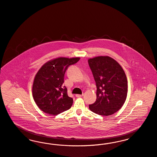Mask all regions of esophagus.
<instances>
[{"mask_svg": "<svg viewBox=\"0 0 157 157\" xmlns=\"http://www.w3.org/2000/svg\"><path fill=\"white\" fill-rule=\"evenodd\" d=\"M83 94H75V96L77 97V98H80V97H82V96H83Z\"/></svg>", "mask_w": 157, "mask_h": 157, "instance_id": "esophagus-1", "label": "esophagus"}]
</instances>
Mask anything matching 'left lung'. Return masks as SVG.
<instances>
[{
    "mask_svg": "<svg viewBox=\"0 0 157 157\" xmlns=\"http://www.w3.org/2000/svg\"><path fill=\"white\" fill-rule=\"evenodd\" d=\"M88 62L97 87V99L89 109L100 115L114 114L122 107L127 97L128 80L124 69L106 56L89 58Z\"/></svg>",
    "mask_w": 157,
    "mask_h": 157,
    "instance_id": "1",
    "label": "left lung"
}]
</instances>
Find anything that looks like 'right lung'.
<instances>
[{
    "instance_id": "add662e5",
    "label": "right lung",
    "mask_w": 157,
    "mask_h": 157,
    "mask_svg": "<svg viewBox=\"0 0 157 157\" xmlns=\"http://www.w3.org/2000/svg\"><path fill=\"white\" fill-rule=\"evenodd\" d=\"M80 57H58L45 63L35 75L33 84V100L44 113L57 115L71 107L73 99L63 86L68 67L77 63Z\"/></svg>"
}]
</instances>
